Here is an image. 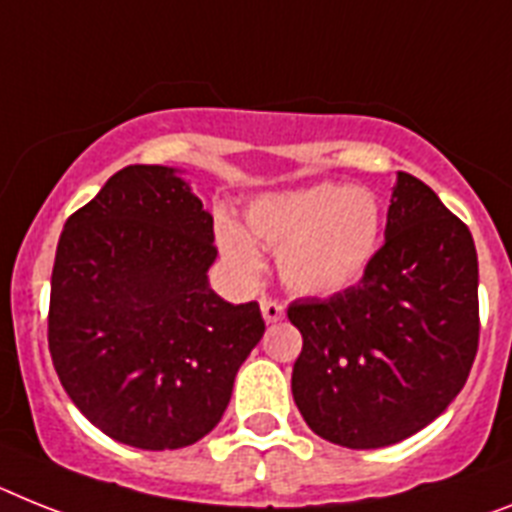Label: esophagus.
<instances>
[{
	"instance_id": "esophagus-1",
	"label": "esophagus",
	"mask_w": 512,
	"mask_h": 512,
	"mask_svg": "<svg viewBox=\"0 0 512 512\" xmlns=\"http://www.w3.org/2000/svg\"><path fill=\"white\" fill-rule=\"evenodd\" d=\"M260 309H263L265 322H278L283 317V307L276 299H270V296H263V299H260Z\"/></svg>"
}]
</instances>
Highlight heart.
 Instances as JSON below:
<instances>
[{
    "instance_id": "1",
    "label": "heart",
    "mask_w": 512,
    "mask_h": 512,
    "mask_svg": "<svg viewBox=\"0 0 512 512\" xmlns=\"http://www.w3.org/2000/svg\"><path fill=\"white\" fill-rule=\"evenodd\" d=\"M247 229L257 244L276 252L281 281L294 294L330 296L354 286L375 260L382 205L367 187L312 184L260 197L249 205ZM218 244L239 276H260L263 260L239 226L223 221Z\"/></svg>"
}]
</instances>
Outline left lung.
<instances>
[{
  "label": "left lung",
  "instance_id": "1",
  "mask_svg": "<svg viewBox=\"0 0 512 512\" xmlns=\"http://www.w3.org/2000/svg\"><path fill=\"white\" fill-rule=\"evenodd\" d=\"M302 354L291 393L309 429L351 450L385 448L435 422L479 349V263L466 223L398 171L385 244L362 281L296 299Z\"/></svg>",
  "mask_w": 512,
  "mask_h": 512
}]
</instances>
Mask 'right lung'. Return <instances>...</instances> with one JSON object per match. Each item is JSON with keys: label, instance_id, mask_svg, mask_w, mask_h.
<instances>
[{"label": "right lung", "instance_id": "1", "mask_svg": "<svg viewBox=\"0 0 512 512\" xmlns=\"http://www.w3.org/2000/svg\"><path fill=\"white\" fill-rule=\"evenodd\" d=\"M213 216L169 166H127L75 210L51 273L49 351L111 440L176 450L221 422L265 333L257 302L210 289Z\"/></svg>", "mask_w": 512, "mask_h": 512}]
</instances>
